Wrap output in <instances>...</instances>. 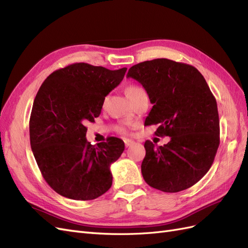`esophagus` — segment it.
Instances as JSON below:
<instances>
[{"label":"esophagus","mask_w":248,"mask_h":248,"mask_svg":"<svg viewBox=\"0 0 248 248\" xmlns=\"http://www.w3.org/2000/svg\"><path fill=\"white\" fill-rule=\"evenodd\" d=\"M124 142H125V147H130L131 145H133V144H134V141H133V140H127V139H125V140H124Z\"/></svg>","instance_id":"34e87169"}]
</instances>
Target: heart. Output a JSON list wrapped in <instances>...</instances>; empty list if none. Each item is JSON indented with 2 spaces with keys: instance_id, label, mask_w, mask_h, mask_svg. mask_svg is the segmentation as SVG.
Wrapping results in <instances>:
<instances>
[{
  "instance_id": "b5f03b06",
  "label": "heart",
  "mask_w": 248,
  "mask_h": 248,
  "mask_svg": "<svg viewBox=\"0 0 248 248\" xmlns=\"http://www.w3.org/2000/svg\"><path fill=\"white\" fill-rule=\"evenodd\" d=\"M126 92H127V95H128V97H129L130 99L133 98V97L138 96V95L146 94V91H145L144 89H142V88L140 87V86H136V85H132V86L127 87ZM122 131H125V129L122 128Z\"/></svg>"
}]
</instances>
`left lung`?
Returning a JSON list of instances; mask_svg holds the SVG:
<instances>
[{
	"label": "left lung",
	"instance_id": "left-lung-1",
	"mask_svg": "<svg viewBox=\"0 0 248 248\" xmlns=\"http://www.w3.org/2000/svg\"><path fill=\"white\" fill-rule=\"evenodd\" d=\"M126 78L141 84L154 104L145 124H158L156 136L170 138L158 147L146 140L145 181L164 192L189 188L211 168L220 141L216 99L204 77L191 65L155 59L133 65Z\"/></svg>",
	"mask_w": 248,
	"mask_h": 248
}]
</instances>
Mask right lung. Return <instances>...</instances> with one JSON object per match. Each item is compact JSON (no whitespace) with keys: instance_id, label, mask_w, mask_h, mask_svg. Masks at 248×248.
I'll return each mask as SVG.
<instances>
[{"instance_id":"obj_1","label":"right lung","mask_w":248,"mask_h":248,"mask_svg":"<svg viewBox=\"0 0 248 248\" xmlns=\"http://www.w3.org/2000/svg\"><path fill=\"white\" fill-rule=\"evenodd\" d=\"M126 70L73 63L52 72L37 92L30 142L42 177L65 198L90 201L110 188L109 167L123 153L124 141L110 137L93 146L86 124L99 117L106 96Z\"/></svg>"}]
</instances>
